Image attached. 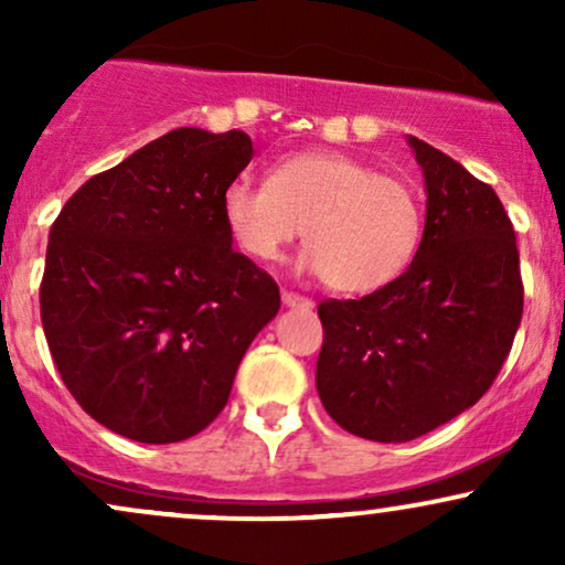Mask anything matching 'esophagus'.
<instances>
[{
	"mask_svg": "<svg viewBox=\"0 0 565 565\" xmlns=\"http://www.w3.org/2000/svg\"><path fill=\"white\" fill-rule=\"evenodd\" d=\"M281 300H284V305H287V308H302V310L313 308V300H310V297L297 295V291H287V289H284V291H281Z\"/></svg>",
	"mask_w": 565,
	"mask_h": 565,
	"instance_id": "esophagus-1",
	"label": "esophagus"
}]
</instances>
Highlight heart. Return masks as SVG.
I'll list each match as a JSON object with an SVG mask.
<instances>
[{
  "instance_id": "b5f03b06",
  "label": "heart",
  "mask_w": 565,
  "mask_h": 565,
  "mask_svg": "<svg viewBox=\"0 0 565 565\" xmlns=\"http://www.w3.org/2000/svg\"><path fill=\"white\" fill-rule=\"evenodd\" d=\"M233 242L260 263L278 260L305 228L310 268L337 291L395 281L423 242V204L395 174L332 151L281 159L270 180L236 174L220 196Z\"/></svg>"
}]
</instances>
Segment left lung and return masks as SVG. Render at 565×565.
<instances>
[{"mask_svg": "<svg viewBox=\"0 0 565 565\" xmlns=\"http://www.w3.org/2000/svg\"><path fill=\"white\" fill-rule=\"evenodd\" d=\"M427 210L417 255L361 300H323L316 364L337 425L404 444L462 414L497 380L523 316L515 231L494 188L408 135Z\"/></svg>", "mask_w": 565, "mask_h": 565, "instance_id": "obj_1", "label": "left lung"}]
</instances>
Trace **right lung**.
I'll list each match as a JSON object with an SVG mask.
<instances>
[{"mask_svg":"<svg viewBox=\"0 0 565 565\" xmlns=\"http://www.w3.org/2000/svg\"><path fill=\"white\" fill-rule=\"evenodd\" d=\"M252 157L238 129H172L89 178L50 228V353L76 404L119 436L174 444L204 430L281 308L220 206Z\"/></svg>","mask_w":565,"mask_h":565,"instance_id":"add662e5","label":"right lung"}]
</instances>
